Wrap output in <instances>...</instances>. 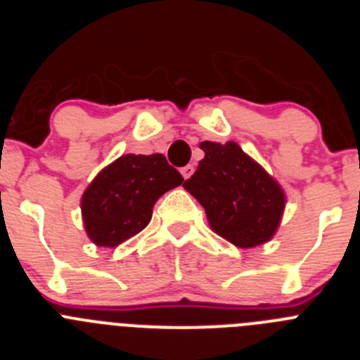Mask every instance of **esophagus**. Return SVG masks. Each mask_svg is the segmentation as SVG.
Instances as JSON below:
<instances>
[{
	"label": "esophagus",
	"instance_id": "1",
	"mask_svg": "<svg viewBox=\"0 0 360 360\" xmlns=\"http://www.w3.org/2000/svg\"><path fill=\"white\" fill-rule=\"evenodd\" d=\"M195 173V165L187 164L186 167H182V176L184 178H191V174Z\"/></svg>",
	"mask_w": 360,
	"mask_h": 360
}]
</instances>
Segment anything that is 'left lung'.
<instances>
[{"instance_id": "8db88e82", "label": "left lung", "mask_w": 360, "mask_h": 360, "mask_svg": "<svg viewBox=\"0 0 360 360\" xmlns=\"http://www.w3.org/2000/svg\"><path fill=\"white\" fill-rule=\"evenodd\" d=\"M205 157L184 187L205 209L212 231L241 249L274 236L285 195L274 178L234 142H202Z\"/></svg>"}]
</instances>
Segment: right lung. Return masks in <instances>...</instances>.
<instances>
[{
  "label": "right lung",
  "instance_id": "right-lung-1",
  "mask_svg": "<svg viewBox=\"0 0 360 360\" xmlns=\"http://www.w3.org/2000/svg\"><path fill=\"white\" fill-rule=\"evenodd\" d=\"M184 182L164 155H124L104 167L84 191L82 219L98 247H117L149 224L153 205Z\"/></svg>",
  "mask_w": 360,
  "mask_h": 360
}]
</instances>
